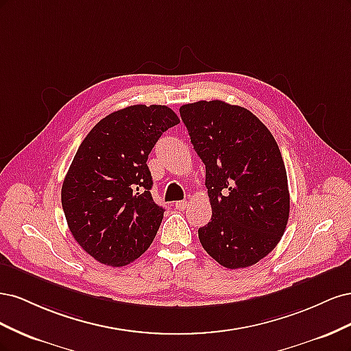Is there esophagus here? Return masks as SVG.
Segmentation results:
<instances>
[{
    "label": "esophagus",
    "instance_id": "1",
    "mask_svg": "<svg viewBox=\"0 0 351 351\" xmlns=\"http://www.w3.org/2000/svg\"><path fill=\"white\" fill-rule=\"evenodd\" d=\"M178 210H184L187 206H189V204L186 200H178V202H176V205H174Z\"/></svg>",
    "mask_w": 351,
    "mask_h": 351
}]
</instances>
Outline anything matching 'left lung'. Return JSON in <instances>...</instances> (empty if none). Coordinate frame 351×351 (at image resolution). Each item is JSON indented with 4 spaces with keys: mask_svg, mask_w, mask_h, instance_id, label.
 Returning a JSON list of instances; mask_svg holds the SVG:
<instances>
[{
    "mask_svg": "<svg viewBox=\"0 0 351 351\" xmlns=\"http://www.w3.org/2000/svg\"><path fill=\"white\" fill-rule=\"evenodd\" d=\"M180 115L206 168L212 218L197 231L202 246L228 269L252 267L277 246L290 215L280 147L239 105L199 101L183 105Z\"/></svg>",
    "mask_w": 351,
    "mask_h": 351,
    "instance_id": "left-lung-1",
    "label": "left lung"
}]
</instances>
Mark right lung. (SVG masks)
<instances>
[{
	"instance_id": "add662e5",
	"label": "right lung",
	"mask_w": 351,
	"mask_h": 351,
	"mask_svg": "<svg viewBox=\"0 0 351 351\" xmlns=\"http://www.w3.org/2000/svg\"><path fill=\"white\" fill-rule=\"evenodd\" d=\"M178 123L165 105H132L108 114L80 143L61 204L74 240L93 259L124 267L151 246L165 209L152 199L146 161Z\"/></svg>"
}]
</instances>
